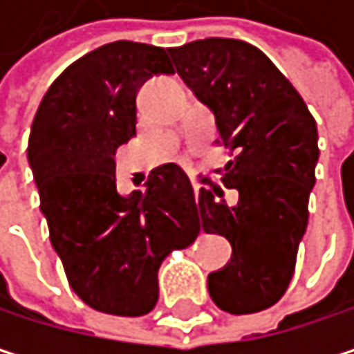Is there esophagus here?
Here are the masks:
<instances>
[{
  "instance_id": "obj_1",
  "label": "esophagus",
  "mask_w": 354,
  "mask_h": 354,
  "mask_svg": "<svg viewBox=\"0 0 354 354\" xmlns=\"http://www.w3.org/2000/svg\"><path fill=\"white\" fill-rule=\"evenodd\" d=\"M198 192H201V184H194V194L198 196Z\"/></svg>"
}]
</instances>
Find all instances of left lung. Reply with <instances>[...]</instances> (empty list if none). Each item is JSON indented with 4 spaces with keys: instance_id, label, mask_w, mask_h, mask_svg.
<instances>
[{
    "instance_id": "obj_1",
    "label": "left lung",
    "mask_w": 354,
    "mask_h": 354,
    "mask_svg": "<svg viewBox=\"0 0 354 354\" xmlns=\"http://www.w3.org/2000/svg\"><path fill=\"white\" fill-rule=\"evenodd\" d=\"M178 75L215 114L219 145L234 156L217 170L225 188H201L198 223L232 244V262L209 274V295L242 316L274 306L295 272L316 184L318 127L304 98L254 44L205 38L168 48Z\"/></svg>"
}]
</instances>
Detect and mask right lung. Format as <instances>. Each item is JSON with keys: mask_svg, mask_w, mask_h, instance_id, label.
Returning a JSON list of instances; mask_svg holds the SVG:
<instances>
[{"mask_svg": "<svg viewBox=\"0 0 354 354\" xmlns=\"http://www.w3.org/2000/svg\"><path fill=\"white\" fill-rule=\"evenodd\" d=\"M174 73L168 50L116 40L73 61L36 110L28 162L75 295L112 316H145L160 295L158 270L172 250L198 236L194 190L184 170L164 164L147 190L120 196L116 149L137 131V90Z\"/></svg>", "mask_w": 354, "mask_h": 354, "instance_id": "add662e5", "label": "right lung"}]
</instances>
